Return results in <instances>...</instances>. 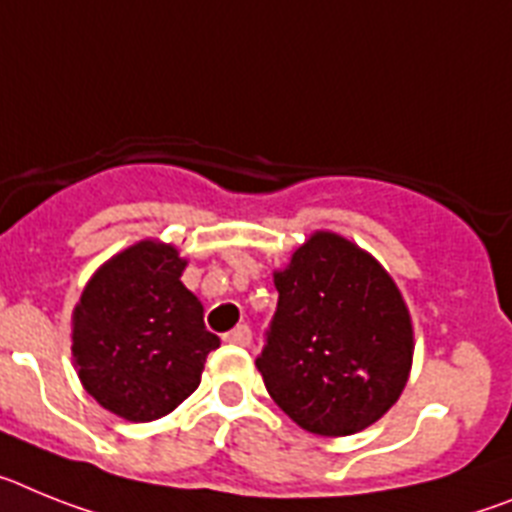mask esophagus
Returning a JSON list of instances; mask_svg holds the SVG:
<instances>
[{"label":"esophagus","mask_w":512,"mask_h":512,"mask_svg":"<svg viewBox=\"0 0 512 512\" xmlns=\"http://www.w3.org/2000/svg\"><path fill=\"white\" fill-rule=\"evenodd\" d=\"M224 340L231 342V345H242V348H244V345H250L252 330L247 327V324H239V327H234L231 332H226Z\"/></svg>","instance_id":"1"}]
</instances>
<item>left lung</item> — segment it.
Returning a JSON list of instances; mask_svg holds the SVG:
<instances>
[{
    "label": "left lung",
    "mask_w": 512,
    "mask_h": 512,
    "mask_svg": "<svg viewBox=\"0 0 512 512\" xmlns=\"http://www.w3.org/2000/svg\"><path fill=\"white\" fill-rule=\"evenodd\" d=\"M273 283L278 309L255 361L273 402L324 438L381 420L415 353L410 309L381 262L335 231H314Z\"/></svg>",
    "instance_id": "left-lung-1"
}]
</instances>
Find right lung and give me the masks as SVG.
Masks as SVG:
<instances>
[{"label": "right lung", "mask_w": 512, "mask_h": 512, "mask_svg": "<svg viewBox=\"0 0 512 512\" xmlns=\"http://www.w3.org/2000/svg\"><path fill=\"white\" fill-rule=\"evenodd\" d=\"M175 244L141 239L102 262L71 314V361L84 391L128 422L170 415L198 389L221 340L182 286Z\"/></svg>", "instance_id": "add662e5"}]
</instances>
